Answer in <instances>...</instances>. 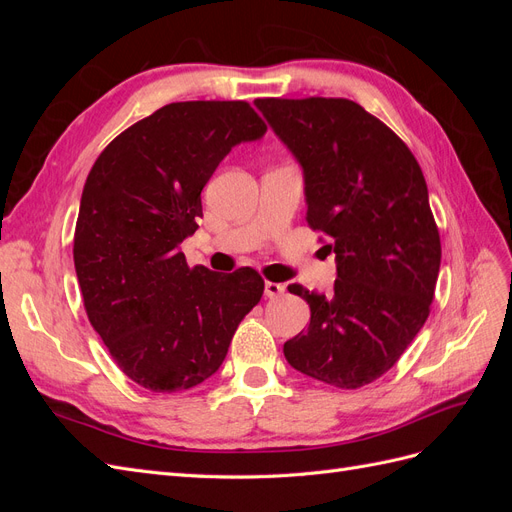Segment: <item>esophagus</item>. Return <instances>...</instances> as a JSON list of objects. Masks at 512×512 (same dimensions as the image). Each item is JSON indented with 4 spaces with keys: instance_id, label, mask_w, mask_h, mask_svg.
Returning <instances> with one entry per match:
<instances>
[{
    "instance_id": "34e87169",
    "label": "esophagus",
    "mask_w": 512,
    "mask_h": 512,
    "mask_svg": "<svg viewBox=\"0 0 512 512\" xmlns=\"http://www.w3.org/2000/svg\"><path fill=\"white\" fill-rule=\"evenodd\" d=\"M284 292H286V286H284V284H277V282H265V297H267V299H277V297H282Z\"/></svg>"
}]
</instances>
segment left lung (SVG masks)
<instances>
[{
    "label": "left lung",
    "mask_w": 512,
    "mask_h": 512,
    "mask_svg": "<svg viewBox=\"0 0 512 512\" xmlns=\"http://www.w3.org/2000/svg\"><path fill=\"white\" fill-rule=\"evenodd\" d=\"M303 170L307 224L327 232L331 294L288 286L309 327L284 344L301 374L359 389L386 374L429 316L440 235L423 170L401 138L346 98L254 102Z\"/></svg>",
    "instance_id": "obj_1"
}]
</instances>
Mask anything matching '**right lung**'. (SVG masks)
Wrapping results in <instances>:
<instances>
[{
	"instance_id": "1",
	"label": "right lung",
	"mask_w": 512,
	"mask_h": 512,
	"mask_svg": "<svg viewBox=\"0 0 512 512\" xmlns=\"http://www.w3.org/2000/svg\"><path fill=\"white\" fill-rule=\"evenodd\" d=\"M247 102H173L108 145L85 181L74 269L91 327L119 369L153 393L205 382L226 359L265 282L243 267H188L179 243L232 147L265 136Z\"/></svg>"
}]
</instances>
